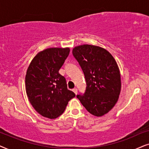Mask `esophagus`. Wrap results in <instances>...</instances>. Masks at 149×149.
<instances>
[{
	"label": "esophagus",
	"mask_w": 149,
	"mask_h": 149,
	"mask_svg": "<svg viewBox=\"0 0 149 149\" xmlns=\"http://www.w3.org/2000/svg\"><path fill=\"white\" fill-rule=\"evenodd\" d=\"M73 93H74L76 95L78 94V89H77V88H73Z\"/></svg>",
	"instance_id": "esophagus-1"
}]
</instances>
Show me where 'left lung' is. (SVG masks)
Listing matches in <instances>:
<instances>
[{"label": "left lung", "instance_id": "obj_1", "mask_svg": "<svg viewBox=\"0 0 149 149\" xmlns=\"http://www.w3.org/2000/svg\"><path fill=\"white\" fill-rule=\"evenodd\" d=\"M86 82L84 94L77 97L88 112L102 116L114 108L121 88L120 70L114 57L97 45L84 44L73 48Z\"/></svg>", "mask_w": 149, "mask_h": 149}]
</instances>
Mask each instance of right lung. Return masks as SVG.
<instances>
[{
    "instance_id": "add662e5",
    "label": "right lung",
    "mask_w": 149,
    "mask_h": 149,
    "mask_svg": "<svg viewBox=\"0 0 149 149\" xmlns=\"http://www.w3.org/2000/svg\"><path fill=\"white\" fill-rule=\"evenodd\" d=\"M70 52L69 47H49L37 53L31 61L25 77L26 91L35 110L54 119L64 112L76 96L67 89L66 80L58 73Z\"/></svg>"
}]
</instances>
